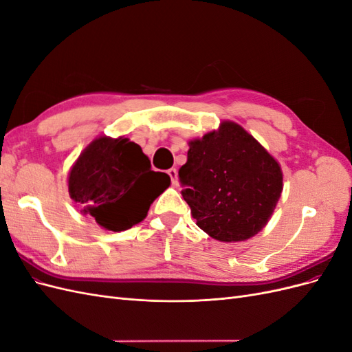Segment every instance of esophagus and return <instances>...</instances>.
<instances>
[{
  "instance_id": "esophagus-1",
  "label": "esophagus",
  "mask_w": 352,
  "mask_h": 352,
  "mask_svg": "<svg viewBox=\"0 0 352 352\" xmlns=\"http://www.w3.org/2000/svg\"><path fill=\"white\" fill-rule=\"evenodd\" d=\"M167 175L170 176V179H172V185L177 188V186H179V177H177L176 168H168V170H167Z\"/></svg>"
}]
</instances>
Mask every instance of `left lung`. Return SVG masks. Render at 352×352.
<instances>
[{
	"label": "left lung",
	"instance_id": "1",
	"mask_svg": "<svg viewBox=\"0 0 352 352\" xmlns=\"http://www.w3.org/2000/svg\"><path fill=\"white\" fill-rule=\"evenodd\" d=\"M179 177L197 226L220 242L252 238L267 225L283 189L280 164L235 122L188 142Z\"/></svg>",
	"mask_w": 352,
	"mask_h": 352
}]
</instances>
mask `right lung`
<instances>
[{
	"label": "right lung",
	"mask_w": 352,
	"mask_h": 352,
	"mask_svg": "<svg viewBox=\"0 0 352 352\" xmlns=\"http://www.w3.org/2000/svg\"><path fill=\"white\" fill-rule=\"evenodd\" d=\"M67 185L83 216L105 230L122 232L146 217L170 177L151 170L150 160L129 138L98 136L72 166Z\"/></svg>",
	"instance_id": "right-lung-1"
}]
</instances>
